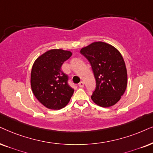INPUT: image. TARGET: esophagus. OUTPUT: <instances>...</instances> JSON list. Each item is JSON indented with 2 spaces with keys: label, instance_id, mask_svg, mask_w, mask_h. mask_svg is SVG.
Wrapping results in <instances>:
<instances>
[{
  "label": "esophagus",
  "instance_id": "esophagus-1",
  "mask_svg": "<svg viewBox=\"0 0 153 153\" xmlns=\"http://www.w3.org/2000/svg\"><path fill=\"white\" fill-rule=\"evenodd\" d=\"M78 86L80 87V88H83V87H84V82H83L82 81H81L80 82H79Z\"/></svg>",
  "mask_w": 153,
  "mask_h": 153
}]
</instances>
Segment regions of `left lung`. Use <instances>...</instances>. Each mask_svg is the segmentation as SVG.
<instances>
[{"label":"left lung","instance_id":"left-lung-1","mask_svg":"<svg viewBox=\"0 0 153 153\" xmlns=\"http://www.w3.org/2000/svg\"><path fill=\"white\" fill-rule=\"evenodd\" d=\"M90 63L96 80V89L91 96L94 103L109 107L121 100L127 87L126 67L123 56L111 44L95 42L80 49Z\"/></svg>","mask_w":153,"mask_h":153}]
</instances>
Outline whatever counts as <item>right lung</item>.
Here are the masks:
<instances>
[{
    "label": "right lung",
    "instance_id": "obj_1",
    "mask_svg": "<svg viewBox=\"0 0 153 153\" xmlns=\"http://www.w3.org/2000/svg\"><path fill=\"white\" fill-rule=\"evenodd\" d=\"M72 52L61 49L46 51L35 60L31 71L32 92L40 103L58 110L68 104L74 90L68 84V75L61 71Z\"/></svg>",
    "mask_w": 153,
    "mask_h": 153
}]
</instances>
